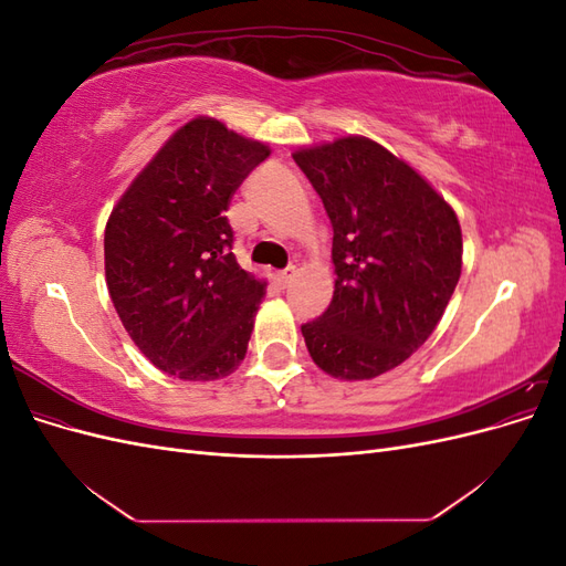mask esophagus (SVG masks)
I'll return each mask as SVG.
<instances>
[{
    "label": "esophagus",
    "mask_w": 566,
    "mask_h": 566,
    "mask_svg": "<svg viewBox=\"0 0 566 566\" xmlns=\"http://www.w3.org/2000/svg\"><path fill=\"white\" fill-rule=\"evenodd\" d=\"M293 276H295V266H287L279 273V283L285 287L290 281H293Z\"/></svg>",
    "instance_id": "1"
}]
</instances>
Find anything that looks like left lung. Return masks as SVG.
<instances>
[{
    "instance_id": "left-lung-1",
    "label": "left lung",
    "mask_w": 566,
    "mask_h": 566,
    "mask_svg": "<svg viewBox=\"0 0 566 566\" xmlns=\"http://www.w3.org/2000/svg\"><path fill=\"white\" fill-rule=\"evenodd\" d=\"M333 224L335 293L302 325L314 364L339 380L397 368L432 335L462 266L451 205L366 136L293 153Z\"/></svg>"
}]
</instances>
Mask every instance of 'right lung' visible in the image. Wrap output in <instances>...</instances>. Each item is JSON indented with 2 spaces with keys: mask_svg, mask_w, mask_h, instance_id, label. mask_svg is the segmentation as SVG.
I'll use <instances>...</instances> for the list:
<instances>
[{
  "mask_svg": "<svg viewBox=\"0 0 566 566\" xmlns=\"http://www.w3.org/2000/svg\"><path fill=\"white\" fill-rule=\"evenodd\" d=\"M269 153L196 117L111 212L104 252L115 312L148 361L179 380L227 378L245 358L266 283L235 262L224 212Z\"/></svg>",
  "mask_w": 566,
  "mask_h": 566,
  "instance_id": "obj_1",
  "label": "right lung"
}]
</instances>
